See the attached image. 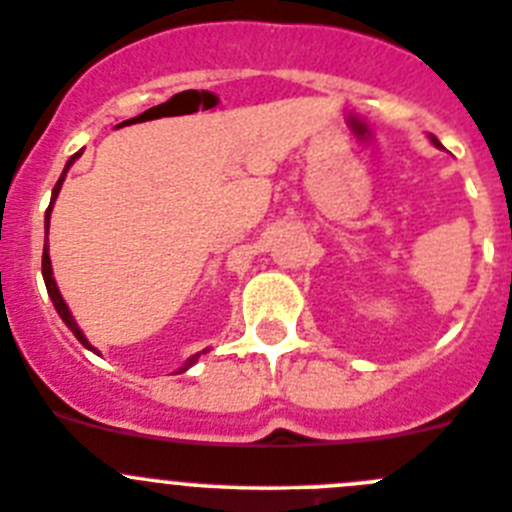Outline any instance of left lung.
Masks as SVG:
<instances>
[{"mask_svg":"<svg viewBox=\"0 0 512 512\" xmlns=\"http://www.w3.org/2000/svg\"><path fill=\"white\" fill-rule=\"evenodd\" d=\"M433 144H435V146H441V144H438V139H435V136H433Z\"/></svg>","mask_w":512,"mask_h":512,"instance_id":"8db88e82","label":"left lung"}]
</instances>
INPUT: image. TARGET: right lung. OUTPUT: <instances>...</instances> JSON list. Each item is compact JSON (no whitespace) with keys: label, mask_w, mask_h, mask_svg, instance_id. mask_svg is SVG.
Returning <instances> with one entry per match:
<instances>
[{"label":"right lung","mask_w":512,"mask_h":512,"mask_svg":"<svg viewBox=\"0 0 512 512\" xmlns=\"http://www.w3.org/2000/svg\"><path fill=\"white\" fill-rule=\"evenodd\" d=\"M79 154H74V157L69 159V162H66V167H64V172H61V177H59V182H56V188H53V195H51V206H48V211H46V244H43V281H46V288H48V296H51V301H53V306H56V311H59V317L64 319L66 322V327H69L71 332H74V337H77L79 342H82L84 348H90V350H95L90 345V342H87V337H84V332L79 330V324L74 322V317H71V311H69V306H66V301L61 299V293H59V286H56V281H53V270H51V257H48V224H51V211H53V203H56V195H59V190H61V185H64V177H66V172H69V167L71 164H74V159H77ZM97 353V350H95ZM203 353H206V350H203ZM198 358H201V353H195L193 358H188V361H185V366L180 368V371L177 373H182V371H188L190 366H193L195 361H198Z\"/></svg>","instance_id":"obj_1"}]
</instances>
